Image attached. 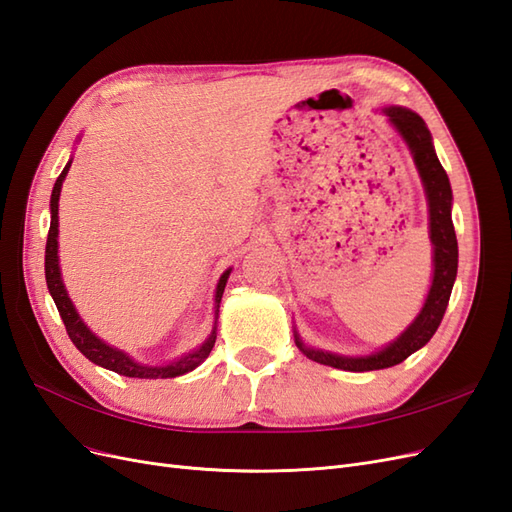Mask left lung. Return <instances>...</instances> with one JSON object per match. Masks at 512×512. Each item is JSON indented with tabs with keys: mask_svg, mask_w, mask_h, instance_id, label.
I'll use <instances>...</instances> for the list:
<instances>
[{
	"mask_svg": "<svg viewBox=\"0 0 512 512\" xmlns=\"http://www.w3.org/2000/svg\"><path fill=\"white\" fill-rule=\"evenodd\" d=\"M382 113L410 147L416 170L423 181L429 205V239L433 243V280L421 314L414 318V322L395 339V342L369 356H342L307 348L299 339V335L294 333V342H297V346L303 350L307 359L344 371H374L393 367L399 365L401 361H406L418 348H423L440 327L457 277L459 252L455 226L451 218L453 190L451 183H448L446 170L442 168L436 156V149H433L431 134L425 126V121L416 113L408 111V108L386 106L382 108Z\"/></svg>",
	"mask_w": 512,
	"mask_h": 512,
	"instance_id": "left-lung-1",
	"label": "left lung"
}]
</instances>
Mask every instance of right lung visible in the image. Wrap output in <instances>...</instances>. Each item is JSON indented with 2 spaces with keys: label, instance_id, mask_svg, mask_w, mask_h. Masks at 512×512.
I'll use <instances>...</instances> for the list:
<instances>
[{
  "label": "right lung",
  "instance_id": "right-lung-1",
  "mask_svg": "<svg viewBox=\"0 0 512 512\" xmlns=\"http://www.w3.org/2000/svg\"><path fill=\"white\" fill-rule=\"evenodd\" d=\"M72 160L61 170V175L57 177L53 185V194H51V228H49V237H46V252H44V275H46V286H49L51 297L57 305V312L66 324V331L72 339V344L79 348L91 363H96L104 369H111L119 376H128V378H141V380H160V378H177L188 374V371L196 369L200 363H203L209 352L213 350L215 344V324L211 335L205 339L203 346H198L194 352H188L181 359L168 363V365H141L136 363L130 356L102 342L100 337H96L87 329V324L81 320V316L76 314V309L68 297L64 280H61V271H59V256H57V235H59V194H61V183H64L68 170H70ZM230 275V269L220 277L218 288H215V322H218V312H220V301L226 288V280Z\"/></svg>",
  "mask_w": 512,
  "mask_h": 512
}]
</instances>
